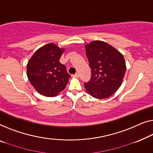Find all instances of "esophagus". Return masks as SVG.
I'll list each match as a JSON object with an SVG mask.
<instances>
[{"label": "esophagus", "mask_w": 153, "mask_h": 153, "mask_svg": "<svg viewBox=\"0 0 153 153\" xmlns=\"http://www.w3.org/2000/svg\"><path fill=\"white\" fill-rule=\"evenodd\" d=\"M79 75L78 73H76V74L73 75V77H79Z\"/></svg>", "instance_id": "esophagus-1"}]
</instances>
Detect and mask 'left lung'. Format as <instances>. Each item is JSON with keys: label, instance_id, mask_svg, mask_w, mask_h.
<instances>
[{"label": "left lung", "instance_id": "left-lung-1", "mask_svg": "<svg viewBox=\"0 0 153 153\" xmlns=\"http://www.w3.org/2000/svg\"><path fill=\"white\" fill-rule=\"evenodd\" d=\"M89 66L91 70L89 81L85 87L89 95L107 98L119 89L126 71L124 57L113 46L101 41L86 45Z\"/></svg>", "mask_w": 153, "mask_h": 153}]
</instances>
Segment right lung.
I'll return each instance as SVG.
<instances>
[{"mask_svg":"<svg viewBox=\"0 0 153 153\" xmlns=\"http://www.w3.org/2000/svg\"><path fill=\"white\" fill-rule=\"evenodd\" d=\"M63 51L53 43L48 44L36 51L27 63V77L42 95L57 96L67 85L71 76L59 62Z\"/></svg>","mask_w":153,"mask_h":153,"instance_id":"obj_1","label":"right lung"}]
</instances>
